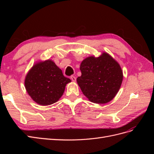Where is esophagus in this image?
I'll list each match as a JSON object with an SVG mask.
<instances>
[{"instance_id": "esophagus-1", "label": "esophagus", "mask_w": 154, "mask_h": 154, "mask_svg": "<svg viewBox=\"0 0 154 154\" xmlns=\"http://www.w3.org/2000/svg\"><path fill=\"white\" fill-rule=\"evenodd\" d=\"M71 79L72 81H73V82H75V81H76V77H75V76H71Z\"/></svg>"}]
</instances>
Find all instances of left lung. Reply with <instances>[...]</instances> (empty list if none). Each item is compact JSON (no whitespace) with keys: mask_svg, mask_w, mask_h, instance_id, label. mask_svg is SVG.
Wrapping results in <instances>:
<instances>
[{"mask_svg":"<svg viewBox=\"0 0 154 154\" xmlns=\"http://www.w3.org/2000/svg\"><path fill=\"white\" fill-rule=\"evenodd\" d=\"M80 70L81 76L77 77V84L91 102L107 103L119 92L123 79L122 70L119 63L106 52H103L99 57L85 59Z\"/></svg>","mask_w":154,"mask_h":154,"instance_id":"obj_1","label":"left lung"}]
</instances>
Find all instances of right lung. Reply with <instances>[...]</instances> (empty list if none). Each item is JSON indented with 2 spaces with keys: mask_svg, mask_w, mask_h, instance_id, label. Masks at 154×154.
Returning a JSON list of instances; mask_svg holds the SVG:
<instances>
[{
  "mask_svg": "<svg viewBox=\"0 0 154 154\" xmlns=\"http://www.w3.org/2000/svg\"><path fill=\"white\" fill-rule=\"evenodd\" d=\"M71 80L64 77L61 69L51 60L35 63L25 77L27 93L34 102L42 106L56 103L63 95Z\"/></svg>",
  "mask_w": 154,
  "mask_h": 154,
  "instance_id": "obj_1",
  "label": "right lung"
}]
</instances>
